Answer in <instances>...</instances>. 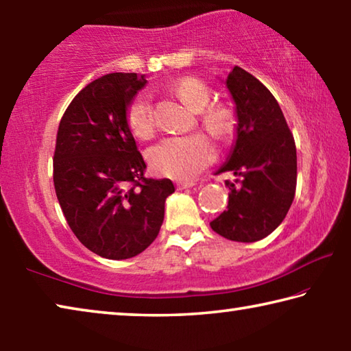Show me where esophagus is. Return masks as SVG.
<instances>
[{
	"mask_svg": "<svg viewBox=\"0 0 351 351\" xmlns=\"http://www.w3.org/2000/svg\"><path fill=\"white\" fill-rule=\"evenodd\" d=\"M195 184L193 182H187V181H176V189H180V190H182V189H190V187H193Z\"/></svg>",
	"mask_w": 351,
	"mask_h": 351,
	"instance_id": "esophagus-1",
	"label": "esophagus"
}]
</instances>
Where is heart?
<instances>
[{
	"label": "heart",
	"mask_w": 351,
	"mask_h": 351,
	"mask_svg": "<svg viewBox=\"0 0 351 351\" xmlns=\"http://www.w3.org/2000/svg\"><path fill=\"white\" fill-rule=\"evenodd\" d=\"M175 93L192 111H199V122L218 139H226L235 132L237 114L228 104H210L212 91L197 77H184L175 85ZM127 125L139 139L150 138L154 128L150 99L145 94L136 96L127 106ZM217 152L203 134L165 138L148 148L147 159L158 175L178 181H189L215 161Z\"/></svg>",
	"instance_id": "obj_1"
}]
</instances>
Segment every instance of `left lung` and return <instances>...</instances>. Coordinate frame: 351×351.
<instances>
[{
  "instance_id": "1",
  "label": "left lung",
  "mask_w": 351,
  "mask_h": 351,
  "mask_svg": "<svg viewBox=\"0 0 351 351\" xmlns=\"http://www.w3.org/2000/svg\"><path fill=\"white\" fill-rule=\"evenodd\" d=\"M239 125L237 141L218 173L239 176L229 187L228 210L210 221L232 241H258L278 228L294 201L297 154L293 133L276 97L247 71L234 66L226 79Z\"/></svg>"
}]
</instances>
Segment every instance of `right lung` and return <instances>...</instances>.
<instances>
[{"label": "right lung", "mask_w": 351, "mask_h": 351, "mask_svg": "<svg viewBox=\"0 0 351 351\" xmlns=\"http://www.w3.org/2000/svg\"><path fill=\"white\" fill-rule=\"evenodd\" d=\"M147 80L112 73L73 99L57 132L54 187L63 215L83 246L125 260L152 245L164 221L170 180L147 178L127 125V106Z\"/></svg>", "instance_id": "right-lung-1"}]
</instances>
